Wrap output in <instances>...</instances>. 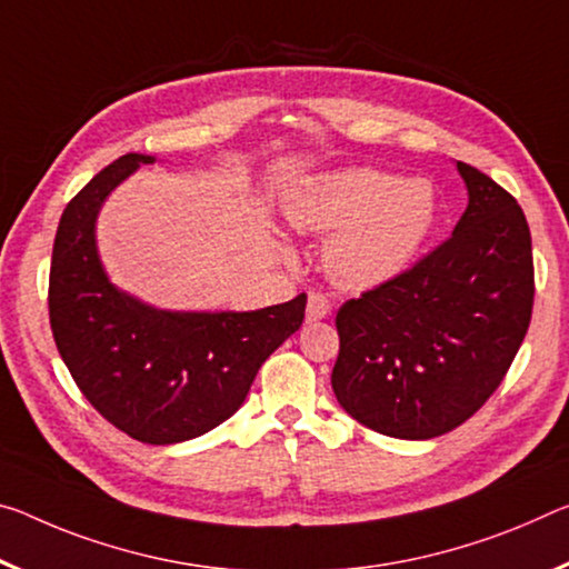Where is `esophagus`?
<instances>
[{
    "mask_svg": "<svg viewBox=\"0 0 569 569\" xmlns=\"http://www.w3.org/2000/svg\"><path fill=\"white\" fill-rule=\"evenodd\" d=\"M331 313V301L323 293H309V303H306V321H321Z\"/></svg>",
    "mask_w": 569,
    "mask_h": 569,
    "instance_id": "1",
    "label": "esophagus"
}]
</instances>
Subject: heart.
Listing matches in <instances>:
<instances>
[{
  "mask_svg": "<svg viewBox=\"0 0 569 569\" xmlns=\"http://www.w3.org/2000/svg\"><path fill=\"white\" fill-rule=\"evenodd\" d=\"M296 230L333 232L323 268L347 291H369L402 276L438 220L430 179H402L375 167H351L303 179L286 197Z\"/></svg>",
  "mask_w": 569,
  "mask_h": 569,
  "instance_id": "b5f03b06",
  "label": "heart"
}]
</instances>
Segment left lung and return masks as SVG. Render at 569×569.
I'll list each match as a JSON object with an SVG mask.
<instances>
[{"label": "left lung", "instance_id": "left-lung-1", "mask_svg": "<svg viewBox=\"0 0 569 569\" xmlns=\"http://www.w3.org/2000/svg\"><path fill=\"white\" fill-rule=\"evenodd\" d=\"M468 207L443 246L337 313L331 387L362 426L428 440L491 398L525 341L535 303L529 224L517 200L456 161Z\"/></svg>", "mask_w": 569, "mask_h": 569}]
</instances>
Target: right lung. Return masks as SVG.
<instances>
[{"label":"right lung","instance_id":"obj_1","mask_svg":"<svg viewBox=\"0 0 569 569\" xmlns=\"http://www.w3.org/2000/svg\"><path fill=\"white\" fill-rule=\"evenodd\" d=\"M154 157L126 154L62 212L50 266V327L86 400L151 446L192 440L236 412L260 365L299 331L306 293L258 311H167L111 283L96 246L106 197Z\"/></svg>","mask_w":569,"mask_h":569}]
</instances>
